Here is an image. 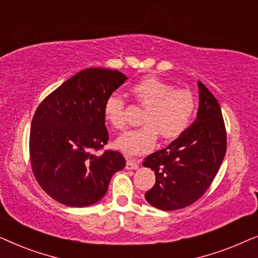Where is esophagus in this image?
Returning a JSON list of instances; mask_svg holds the SVG:
<instances>
[{
	"mask_svg": "<svg viewBox=\"0 0 258 258\" xmlns=\"http://www.w3.org/2000/svg\"><path fill=\"white\" fill-rule=\"evenodd\" d=\"M139 167H140L139 160H132V158H128V160H126V163H125L126 170H136Z\"/></svg>",
	"mask_w": 258,
	"mask_h": 258,
	"instance_id": "34e87169",
	"label": "esophagus"
}]
</instances>
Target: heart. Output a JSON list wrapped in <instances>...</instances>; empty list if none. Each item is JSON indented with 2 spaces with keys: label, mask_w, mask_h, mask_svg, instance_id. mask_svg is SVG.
I'll return each instance as SVG.
<instances>
[{
  "label": "heart",
  "mask_w": 258,
  "mask_h": 258,
  "mask_svg": "<svg viewBox=\"0 0 258 258\" xmlns=\"http://www.w3.org/2000/svg\"><path fill=\"white\" fill-rule=\"evenodd\" d=\"M133 96L144 107L140 128L122 134L115 141L116 149L129 156H139L155 147L157 135L163 140L176 139L184 133L194 117L196 101L192 93L174 84L147 76L130 87ZM125 102L117 93L109 94L103 104L105 122L115 129L125 125Z\"/></svg>",
  "instance_id": "obj_1"
}]
</instances>
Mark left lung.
<instances>
[{
  "label": "left lung",
  "mask_w": 258,
  "mask_h": 258,
  "mask_svg": "<svg viewBox=\"0 0 258 258\" xmlns=\"http://www.w3.org/2000/svg\"><path fill=\"white\" fill-rule=\"evenodd\" d=\"M197 84L200 104L195 121L165 149L143 162L156 176L144 197L157 209L177 210L196 202L214 181L227 151L220 104L201 81Z\"/></svg>",
  "instance_id": "obj_1"
}]
</instances>
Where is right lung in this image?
Wrapping results in <instances>:
<instances>
[{
	"mask_svg": "<svg viewBox=\"0 0 258 258\" xmlns=\"http://www.w3.org/2000/svg\"><path fill=\"white\" fill-rule=\"evenodd\" d=\"M128 80L118 70L88 68L67 80L35 112L30 129L31 167L41 188L68 207L96 203L115 172L125 167L118 151L95 155L109 140L103 104Z\"/></svg>",
	"mask_w": 258,
	"mask_h": 258,
	"instance_id": "1",
	"label": "right lung"
}]
</instances>
